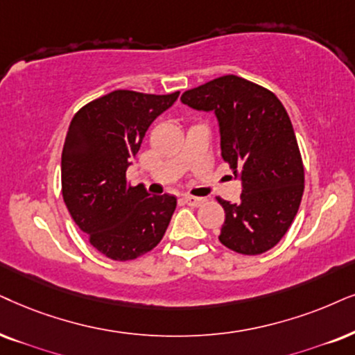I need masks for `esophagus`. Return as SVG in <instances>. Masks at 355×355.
Segmentation results:
<instances>
[{
    "label": "esophagus",
    "mask_w": 355,
    "mask_h": 355,
    "mask_svg": "<svg viewBox=\"0 0 355 355\" xmlns=\"http://www.w3.org/2000/svg\"><path fill=\"white\" fill-rule=\"evenodd\" d=\"M183 201H185L187 205H190V206H196V208H198V206H201V205H205V203H206V198H198V196H190V195H185V196H183Z\"/></svg>",
    "instance_id": "34e87169"
}]
</instances>
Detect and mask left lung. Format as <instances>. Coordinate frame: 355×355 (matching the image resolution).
<instances>
[{"label": "left lung", "instance_id": "8db88e82", "mask_svg": "<svg viewBox=\"0 0 355 355\" xmlns=\"http://www.w3.org/2000/svg\"><path fill=\"white\" fill-rule=\"evenodd\" d=\"M180 100L216 116L221 155L242 183L237 203L218 198L226 213L219 241L244 255L267 252L293 223L304 188L288 113L272 92L236 75L188 89Z\"/></svg>", "mask_w": 355, "mask_h": 355}]
</instances>
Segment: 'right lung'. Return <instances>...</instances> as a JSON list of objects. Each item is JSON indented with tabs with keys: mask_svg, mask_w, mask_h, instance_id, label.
I'll return each mask as SVG.
<instances>
[{
	"mask_svg": "<svg viewBox=\"0 0 355 355\" xmlns=\"http://www.w3.org/2000/svg\"><path fill=\"white\" fill-rule=\"evenodd\" d=\"M180 93L116 89L71 119L62 150V195L89 244L113 260H132L162 241L177 198L129 187L125 172L149 125Z\"/></svg>",
	"mask_w": 355,
	"mask_h": 355,
	"instance_id": "obj_1",
	"label": "right lung"
}]
</instances>
